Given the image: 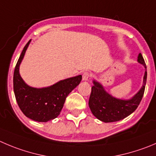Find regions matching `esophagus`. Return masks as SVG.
<instances>
[{
  "label": "esophagus",
  "instance_id": "obj_1",
  "mask_svg": "<svg viewBox=\"0 0 156 156\" xmlns=\"http://www.w3.org/2000/svg\"><path fill=\"white\" fill-rule=\"evenodd\" d=\"M90 73H89L88 72L83 73V81L88 80V79L90 78Z\"/></svg>",
  "mask_w": 156,
  "mask_h": 156
}]
</instances>
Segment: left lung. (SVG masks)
I'll use <instances>...</instances> for the list:
<instances>
[{"label":"left lung","mask_w":156,"mask_h":156,"mask_svg":"<svg viewBox=\"0 0 156 156\" xmlns=\"http://www.w3.org/2000/svg\"><path fill=\"white\" fill-rule=\"evenodd\" d=\"M137 61L145 67L143 83L140 90L130 99H123L114 97L105 90L100 83L93 80L89 106L92 113L98 119L104 122L119 121L137 109L143 96L147 79L146 66L141 53L138 55Z\"/></svg>","instance_id":"obj_1"}]
</instances>
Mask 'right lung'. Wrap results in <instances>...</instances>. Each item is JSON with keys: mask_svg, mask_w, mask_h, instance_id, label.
I'll use <instances>...</instances> for the list:
<instances>
[{"mask_svg": "<svg viewBox=\"0 0 156 156\" xmlns=\"http://www.w3.org/2000/svg\"><path fill=\"white\" fill-rule=\"evenodd\" d=\"M30 41L20 54L14 73V91L20 110L27 118L37 122H47L60 115L66 98L79 85L82 76L60 80L53 85L43 88L30 87L20 76V65L24 57Z\"/></svg>", "mask_w": 156, "mask_h": 156, "instance_id": "obj_1", "label": "right lung"}]
</instances>
